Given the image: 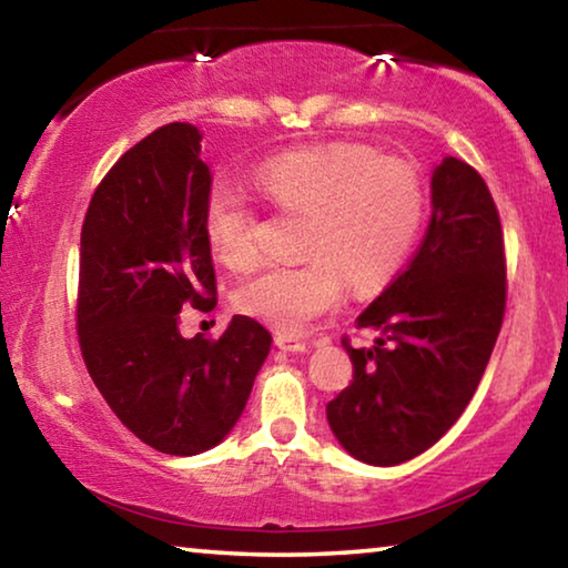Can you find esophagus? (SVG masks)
<instances>
[{"mask_svg": "<svg viewBox=\"0 0 568 568\" xmlns=\"http://www.w3.org/2000/svg\"><path fill=\"white\" fill-rule=\"evenodd\" d=\"M275 346H277V349L293 352V354L308 352L306 342H301V338H295V336H285V334H277V336H275Z\"/></svg>", "mask_w": 568, "mask_h": 568, "instance_id": "34e87169", "label": "esophagus"}]
</instances>
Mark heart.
Listing matches in <instances>:
<instances>
[{
  "label": "heart",
  "mask_w": 568,
  "mask_h": 568,
  "mask_svg": "<svg viewBox=\"0 0 568 568\" xmlns=\"http://www.w3.org/2000/svg\"><path fill=\"white\" fill-rule=\"evenodd\" d=\"M265 199L306 216L295 267H270L234 293L236 308L281 334H301L352 291L383 285L408 255L423 219L420 175L365 148H308L267 160L257 173ZM206 236L216 260L247 270L257 260V216L240 185L219 181L206 199Z\"/></svg>",
  "instance_id": "b5f03b06"
}]
</instances>
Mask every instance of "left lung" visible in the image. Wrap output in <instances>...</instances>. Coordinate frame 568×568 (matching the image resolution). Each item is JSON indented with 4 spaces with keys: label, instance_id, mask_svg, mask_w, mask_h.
Segmentation results:
<instances>
[{
    "label": "left lung",
    "instance_id": "8db88e82",
    "mask_svg": "<svg viewBox=\"0 0 568 568\" xmlns=\"http://www.w3.org/2000/svg\"><path fill=\"white\" fill-rule=\"evenodd\" d=\"M505 316V244L487 183L459 158L430 175V222L408 267L357 316L377 332L349 352L354 377L326 418L354 459L395 467L467 408Z\"/></svg>",
    "mask_w": 568,
    "mask_h": 568
}]
</instances>
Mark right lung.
I'll return each mask as SVG.
<instances>
[{
    "mask_svg": "<svg viewBox=\"0 0 568 568\" xmlns=\"http://www.w3.org/2000/svg\"><path fill=\"white\" fill-rule=\"evenodd\" d=\"M209 191L199 126L165 124L116 160L81 230L83 362L116 418L173 456L224 442L273 344L250 316H234L219 338L178 332L185 303L216 306Z\"/></svg>",
    "mask_w": 568,
    "mask_h": 568,
    "instance_id": "1",
    "label": "right lung"
}]
</instances>
